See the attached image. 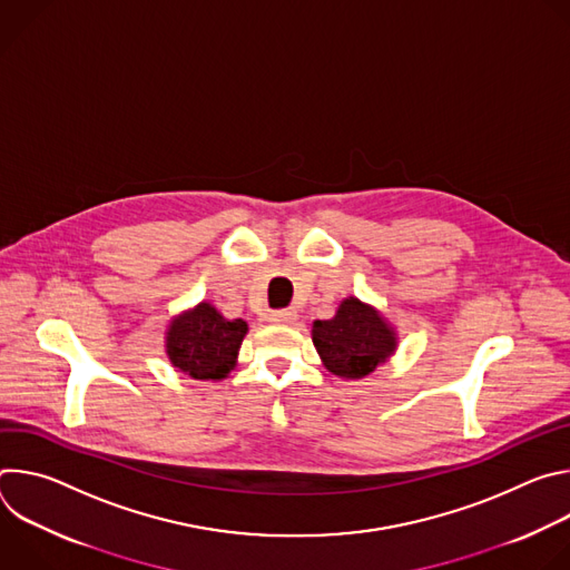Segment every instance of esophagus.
I'll use <instances>...</instances> for the list:
<instances>
[{
    "label": "esophagus",
    "instance_id": "1",
    "mask_svg": "<svg viewBox=\"0 0 570 570\" xmlns=\"http://www.w3.org/2000/svg\"><path fill=\"white\" fill-rule=\"evenodd\" d=\"M295 320H297V311H293V308H279V311L271 313V322H275V324H293Z\"/></svg>",
    "mask_w": 570,
    "mask_h": 570
}]
</instances>
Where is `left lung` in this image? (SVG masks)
Here are the masks:
<instances>
[{
  "label": "left lung",
  "mask_w": 570,
  "mask_h": 570,
  "mask_svg": "<svg viewBox=\"0 0 570 570\" xmlns=\"http://www.w3.org/2000/svg\"><path fill=\"white\" fill-rule=\"evenodd\" d=\"M313 345L330 372L361 379L394 352V334L374 308L350 297L336 317L313 322Z\"/></svg>",
  "instance_id": "obj_1"
}]
</instances>
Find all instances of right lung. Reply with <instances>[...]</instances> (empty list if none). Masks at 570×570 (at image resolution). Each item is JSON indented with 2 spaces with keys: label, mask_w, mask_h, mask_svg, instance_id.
<instances>
[{
  "label": "right lung",
  "mask_w": 570,
  "mask_h": 570,
  "mask_svg": "<svg viewBox=\"0 0 570 570\" xmlns=\"http://www.w3.org/2000/svg\"><path fill=\"white\" fill-rule=\"evenodd\" d=\"M246 332V322L225 320L212 304L203 302L171 324L167 354L180 372L194 379H223L234 367Z\"/></svg>",
  "instance_id": "right-lung-1"
}]
</instances>
